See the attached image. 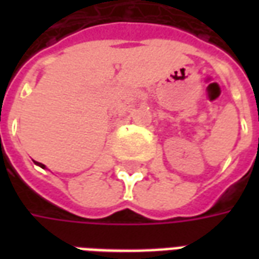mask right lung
I'll return each mask as SVG.
<instances>
[{
    "label": "right lung",
    "mask_w": 259,
    "mask_h": 259,
    "mask_svg": "<svg viewBox=\"0 0 259 259\" xmlns=\"http://www.w3.org/2000/svg\"><path fill=\"white\" fill-rule=\"evenodd\" d=\"M36 163H37V165H38V166H41L42 169L46 168V165H42V163H40V162H36Z\"/></svg>",
    "instance_id": "right-lung-1"
}]
</instances>
